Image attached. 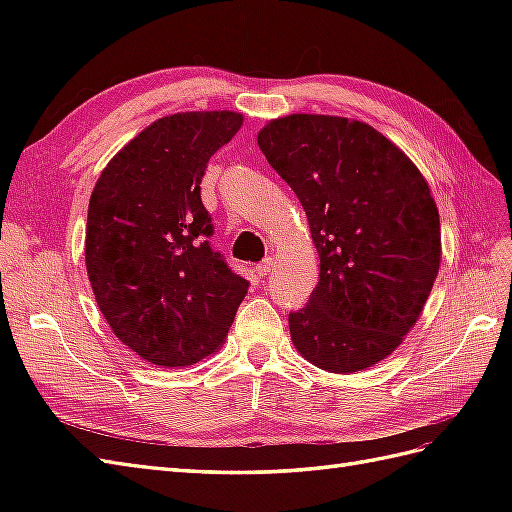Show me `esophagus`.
Returning a JSON list of instances; mask_svg holds the SVG:
<instances>
[{
  "label": "esophagus",
  "instance_id": "1",
  "mask_svg": "<svg viewBox=\"0 0 512 512\" xmlns=\"http://www.w3.org/2000/svg\"><path fill=\"white\" fill-rule=\"evenodd\" d=\"M273 268H275V257H266L262 264L255 266V273H257V277H266Z\"/></svg>",
  "mask_w": 512,
  "mask_h": 512
}]
</instances>
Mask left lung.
<instances>
[{
	"instance_id": "8db88e82",
	"label": "left lung",
	"mask_w": 512,
	"mask_h": 512,
	"mask_svg": "<svg viewBox=\"0 0 512 512\" xmlns=\"http://www.w3.org/2000/svg\"><path fill=\"white\" fill-rule=\"evenodd\" d=\"M268 165L308 215L321 273L288 314L301 356L334 374L361 372L402 343L440 268V215L418 167L374 127L290 114L257 136Z\"/></svg>"
}]
</instances>
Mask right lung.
Returning <instances> with one entry per match:
<instances>
[{"mask_svg":"<svg viewBox=\"0 0 512 512\" xmlns=\"http://www.w3.org/2000/svg\"><path fill=\"white\" fill-rule=\"evenodd\" d=\"M237 112L158 118L118 151L92 191L85 266L114 334L151 365L187 367L226 339L248 281L209 244L200 182L242 127Z\"/></svg>","mask_w":512,"mask_h":512,"instance_id":"1","label":"right lung"}]
</instances>
